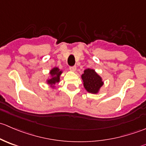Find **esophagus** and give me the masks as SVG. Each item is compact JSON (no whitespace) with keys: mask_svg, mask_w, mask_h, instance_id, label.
<instances>
[{"mask_svg":"<svg viewBox=\"0 0 146 146\" xmlns=\"http://www.w3.org/2000/svg\"><path fill=\"white\" fill-rule=\"evenodd\" d=\"M70 70H71V71H76V66H70Z\"/></svg>","mask_w":146,"mask_h":146,"instance_id":"1","label":"esophagus"}]
</instances>
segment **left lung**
<instances>
[{
	"label": "left lung",
	"mask_w": 146,
	"mask_h": 146,
	"mask_svg": "<svg viewBox=\"0 0 146 146\" xmlns=\"http://www.w3.org/2000/svg\"><path fill=\"white\" fill-rule=\"evenodd\" d=\"M81 78L83 81L84 88L90 93H98L100 88L104 84L102 78L94 69H85L84 73L82 74Z\"/></svg>",
	"instance_id": "8db88e82"
}]
</instances>
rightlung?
I'll return each mask as SVG.
<instances>
[{
	"label": "right lung",
	"mask_w": 146,
	"mask_h": 146,
	"mask_svg": "<svg viewBox=\"0 0 146 146\" xmlns=\"http://www.w3.org/2000/svg\"><path fill=\"white\" fill-rule=\"evenodd\" d=\"M49 73L51 75V78L48 79L46 82L51 87H54V85H56V83L60 81V76L62 73V70H60L58 68L54 67V68L50 70Z\"/></svg>",
	"instance_id": "obj_1"
}]
</instances>
